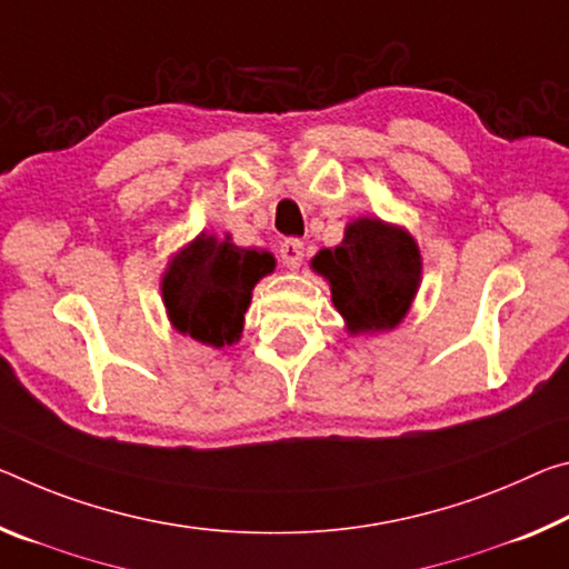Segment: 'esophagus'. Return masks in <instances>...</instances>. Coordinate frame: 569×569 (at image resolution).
Returning a JSON list of instances; mask_svg holds the SVG:
<instances>
[{"mask_svg":"<svg viewBox=\"0 0 569 569\" xmlns=\"http://www.w3.org/2000/svg\"><path fill=\"white\" fill-rule=\"evenodd\" d=\"M281 260L283 263L291 268V270H296V268H301V263H303V242L301 240H283L281 242Z\"/></svg>","mask_w":569,"mask_h":569,"instance_id":"34e87169","label":"esophagus"}]
</instances>
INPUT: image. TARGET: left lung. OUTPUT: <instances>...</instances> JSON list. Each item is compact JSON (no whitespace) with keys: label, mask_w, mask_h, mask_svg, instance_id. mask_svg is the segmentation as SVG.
Segmentation results:
<instances>
[{"label":"left lung","mask_w":569,"mask_h":569,"mask_svg":"<svg viewBox=\"0 0 569 569\" xmlns=\"http://www.w3.org/2000/svg\"><path fill=\"white\" fill-rule=\"evenodd\" d=\"M311 270L329 283L333 309L351 337L392 331L408 317L422 281V256L400 224L357 218L337 248H321Z\"/></svg>","instance_id":"left-lung-1"}]
</instances>
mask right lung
I'll return each mask as SVG.
<instances>
[{"mask_svg":"<svg viewBox=\"0 0 569 569\" xmlns=\"http://www.w3.org/2000/svg\"><path fill=\"white\" fill-rule=\"evenodd\" d=\"M276 270L273 252L200 232L169 258L161 299L174 331L222 349L240 341L252 288Z\"/></svg>","mask_w":569,"mask_h":569,"instance_id":"1","label":"right lung"}]
</instances>
